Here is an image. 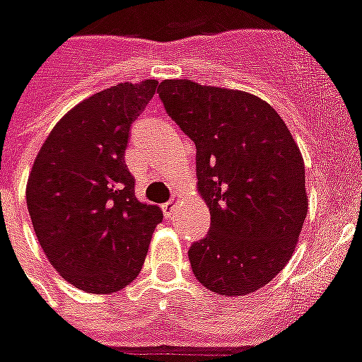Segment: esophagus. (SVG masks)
Instances as JSON below:
<instances>
[{"label": "esophagus", "mask_w": 362, "mask_h": 362, "mask_svg": "<svg viewBox=\"0 0 362 362\" xmlns=\"http://www.w3.org/2000/svg\"><path fill=\"white\" fill-rule=\"evenodd\" d=\"M178 202H180V197H173L171 201L163 204V214H165V217H169V219H171V217L175 216Z\"/></svg>", "instance_id": "esophagus-1"}]
</instances>
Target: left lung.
<instances>
[{
	"label": "left lung",
	"instance_id": "obj_1",
	"mask_svg": "<svg viewBox=\"0 0 362 362\" xmlns=\"http://www.w3.org/2000/svg\"><path fill=\"white\" fill-rule=\"evenodd\" d=\"M160 98L195 143L197 191L210 232L189 249L195 277L219 296L257 292L298 247L308 210L298 143L266 100L191 79H163Z\"/></svg>",
	"mask_w": 362,
	"mask_h": 362
}]
</instances>
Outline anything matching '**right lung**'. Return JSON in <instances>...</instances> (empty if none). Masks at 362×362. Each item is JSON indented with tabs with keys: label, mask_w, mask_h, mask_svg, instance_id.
Instances as JSON below:
<instances>
[{
	"label": "right lung",
	"mask_w": 362,
	"mask_h": 362,
	"mask_svg": "<svg viewBox=\"0 0 362 362\" xmlns=\"http://www.w3.org/2000/svg\"><path fill=\"white\" fill-rule=\"evenodd\" d=\"M158 81L119 83L81 100L54 126L29 173L25 201L55 272L87 293L139 275L160 206L141 202L124 161L128 132Z\"/></svg>",
	"instance_id": "obj_1"
}]
</instances>
